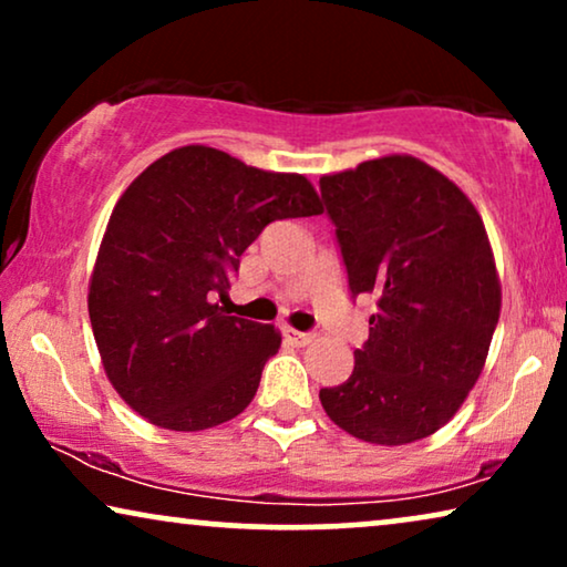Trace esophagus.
<instances>
[{"label": "esophagus", "mask_w": 567, "mask_h": 567, "mask_svg": "<svg viewBox=\"0 0 567 567\" xmlns=\"http://www.w3.org/2000/svg\"><path fill=\"white\" fill-rule=\"evenodd\" d=\"M284 338L289 340L291 346H309L317 336H315V332H299L293 328H284Z\"/></svg>", "instance_id": "1"}]
</instances>
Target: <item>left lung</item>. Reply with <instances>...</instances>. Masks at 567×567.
Returning <instances> with one entry per match:
<instances>
[{"label": "left lung", "instance_id": "left-lung-1", "mask_svg": "<svg viewBox=\"0 0 567 567\" xmlns=\"http://www.w3.org/2000/svg\"><path fill=\"white\" fill-rule=\"evenodd\" d=\"M353 297L377 293L353 374L320 390L330 421L382 446L452 421L485 367L501 281L472 200L410 154L322 175Z\"/></svg>", "mask_w": 567, "mask_h": 567}]
</instances>
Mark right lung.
I'll return each instance as SVG.
<instances>
[{"instance_id":"right-lung-1","label":"right lung","mask_w":567,"mask_h":567,"mask_svg":"<svg viewBox=\"0 0 567 567\" xmlns=\"http://www.w3.org/2000/svg\"><path fill=\"white\" fill-rule=\"evenodd\" d=\"M322 214L312 183L204 144L152 162L123 190L90 276L105 374L131 410L167 431H204L250 405L281 332L231 317L239 255L270 221Z\"/></svg>"}]
</instances>
